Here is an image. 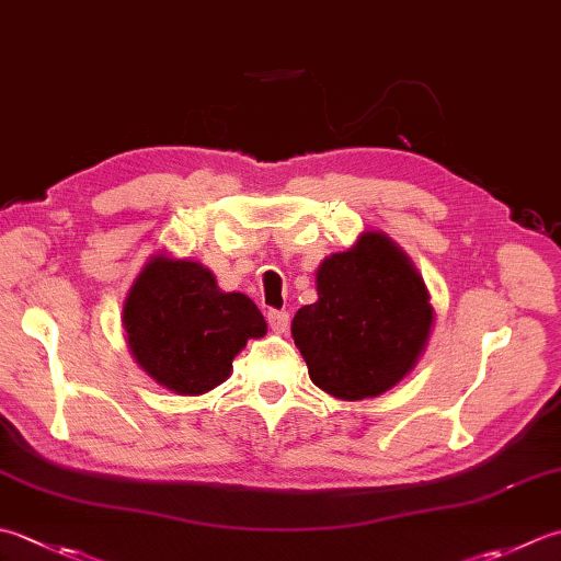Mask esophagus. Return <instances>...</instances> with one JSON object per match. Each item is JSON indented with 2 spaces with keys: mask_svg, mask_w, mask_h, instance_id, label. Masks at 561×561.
Instances as JSON below:
<instances>
[{
  "mask_svg": "<svg viewBox=\"0 0 561 561\" xmlns=\"http://www.w3.org/2000/svg\"><path fill=\"white\" fill-rule=\"evenodd\" d=\"M289 313L287 311H277V309H270L267 311V323L274 333H287L289 331Z\"/></svg>",
  "mask_w": 561,
  "mask_h": 561,
  "instance_id": "esophagus-1",
  "label": "esophagus"
}]
</instances>
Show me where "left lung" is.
Here are the masks:
<instances>
[{"mask_svg": "<svg viewBox=\"0 0 561 561\" xmlns=\"http://www.w3.org/2000/svg\"><path fill=\"white\" fill-rule=\"evenodd\" d=\"M318 301L291 321L296 347L316 387L335 399L379 397L413 369L427 343L433 309L411 260L381 233L325 257Z\"/></svg>", "mask_w": 561, "mask_h": 561, "instance_id": "8db88e82", "label": "left lung"}]
</instances>
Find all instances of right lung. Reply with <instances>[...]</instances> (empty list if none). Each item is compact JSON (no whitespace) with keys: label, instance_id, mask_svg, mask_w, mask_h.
I'll use <instances>...</instances> for the list:
<instances>
[{"label":"right lung","instance_id":"right-lung-1","mask_svg":"<svg viewBox=\"0 0 561 561\" xmlns=\"http://www.w3.org/2000/svg\"><path fill=\"white\" fill-rule=\"evenodd\" d=\"M130 353L148 375L182 397L211 391L233 369L248 337L267 323L245 294H226L199 262L150 260L124 306Z\"/></svg>","mask_w":561,"mask_h":561}]
</instances>
